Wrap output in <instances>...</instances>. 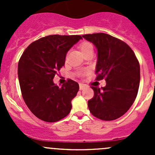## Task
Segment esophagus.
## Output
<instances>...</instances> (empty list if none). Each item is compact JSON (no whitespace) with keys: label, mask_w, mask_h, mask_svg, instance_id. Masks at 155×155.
I'll return each mask as SVG.
<instances>
[{"label":"esophagus","mask_w":155,"mask_h":155,"mask_svg":"<svg viewBox=\"0 0 155 155\" xmlns=\"http://www.w3.org/2000/svg\"><path fill=\"white\" fill-rule=\"evenodd\" d=\"M84 87H85V85H83V84H79V89L80 90H82Z\"/></svg>","instance_id":"esophagus-1"}]
</instances>
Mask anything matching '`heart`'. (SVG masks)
<instances>
[{"instance_id": "heart-1", "label": "heart", "mask_w": 155, "mask_h": 155, "mask_svg": "<svg viewBox=\"0 0 155 155\" xmlns=\"http://www.w3.org/2000/svg\"><path fill=\"white\" fill-rule=\"evenodd\" d=\"M79 48H80L81 51L82 52V54L87 52L88 51H93V46L91 43L89 42H82L79 45Z\"/></svg>"}]
</instances>
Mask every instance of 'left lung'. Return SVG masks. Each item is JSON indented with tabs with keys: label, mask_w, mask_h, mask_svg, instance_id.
<instances>
[{
	"label": "left lung",
	"mask_w": 155,
	"mask_h": 155,
	"mask_svg": "<svg viewBox=\"0 0 155 155\" xmlns=\"http://www.w3.org/2000/svg\"><path fill=\"white\" fill-rule=\"evenodd\" d=\"M82 37L97 49L96 80L105 79L107 82L101 88L91 87L94 94L87 102L89 110L104 121L117 119L127 112L137 97L140 63L131 48L119 39L104 33Z\"/></svg>",
	"instance_id": "1"
}]
</instances>
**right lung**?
<instances>
[{
	"instance_id": "obj_1",
	"label": "right lung",
	"mask_w": 155,
	"mask_h": 155,
	"mask_svg": "<svg viewBox=\"0 0 155 155\" xmlns=\"http://www.w3.org/2000/svg\"><path fill=\"white\" fill-rule=\"evenodd\" d=\"M80 39L79 35L46 36L31 43L20 58L18 76L22 97L42 121L56 122L71 110L79 84L68 79L60 87L53 79L64 65L68 51Z\"/></svg>"
}]
</instances>
